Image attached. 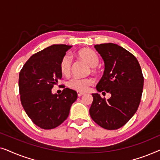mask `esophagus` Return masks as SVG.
I'll list each match as a JSON object with an SVG mask.
<instances>
[{"instance_id":"esophagus-1","label":"esophagus","mask_w":160,"mask_h":160,"mask_svg":"<svg viewBox=\"0 0 160 160\" xmlns=\"http://www.w3.org/2000/svg\"><path fill=\"white\" fill-rule=\"evenodd\" d=\"M78 97H81V96H82L83 95H84V92H78Z\"/></svg>"}]
</instances>
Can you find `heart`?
Returning <instances> with one entry per match:
<instances>
[{
  "mask_svg": "<svg viewBox=\"0 0 160 160\" xmlns=\"http://www.w3.org/2000/svg\"><path fill=\"white\" fill-rule=\"evenodd\" d=\"M77 56L81 60L87 62L89 66L92 67V71L95 73L96 66L99 62V58L97 54L93 50L88 48L80 49L77 52ZM60 69L61 73L63 76H68L71 69V59L68 55H65L62 58L60 63ZM94 81L91 78H78L73 77L68 82V86L69 88L78 92H86L89 87L93 84Z\"/></svg>",
  "mask_w": 160,
  "mask_h": 160,
  "instance_id": "1",
  "label": "heart"
}]
</instances>
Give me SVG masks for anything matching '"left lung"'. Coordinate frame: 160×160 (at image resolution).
Instances as JSON below:
<instances>
[{
    "label": "left lung",
    "mask_w": 160,
    "mask_h": 160,
    "mask_svg": "<svg viewBox=\"0 0 160 160\" xmlns=\"http://www.w3.org/2000/svg\"><path fill=\"white\" fill-rule=\"evenodd\" d=\"M95 48L105 63L103 75L96 89L111 96L106 100L98 93L92 94L89 114L102 128L117 130L138 110L143 92V73L136 58L123 47L107 43L95 45Z\"/></svg>",
    "instance_id": "1"
}]
</instances>
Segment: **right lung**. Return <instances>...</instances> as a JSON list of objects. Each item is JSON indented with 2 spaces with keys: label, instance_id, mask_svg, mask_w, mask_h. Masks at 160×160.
Here are the masks:
<instances>
[{
  "label": "right lung",
  "instance_id": "obj_1",
  "mask_svg": "<svg viewBox=\"0 0 160 160\" xmlns=\"http://www.w3.org/2000/svg\"><path fill=\"white\" fill-rule=\"evenodd\" d=\"M72 46L54 44L29 58L19 72L21 103L32 122L44 130L55 128L69 115L77 92L65 88L60 95L52 89L62 78L60 63Z\"/></svg>",
  "mask_w": 160,
  "mask_h": 160
}]
</instances>
